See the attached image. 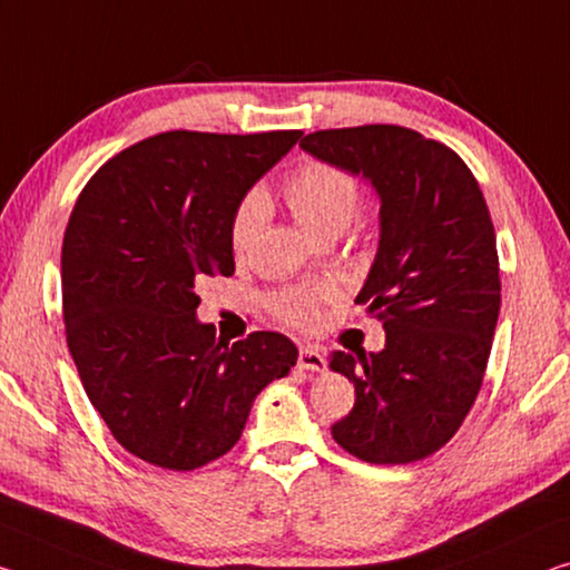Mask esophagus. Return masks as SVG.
Returning a JSON list of instances; mask_svg holds the SVG:
<instances>
[{"label":"esophagus","instance_id":"obj_1","mask_svg":"<svg viewBox=\"0 0 570 570\" xmlns=\"http://www.w3.org/2000/svg\"><path fill=\"white\" fill-rule=\"evenodd\" d=\"M299 365L302 370H317V373H322L324 367H327V357H324V352H320L317 347H302L299 350Z\"/></svg>","mask_w":570,"mask_h":570}]
</instances>
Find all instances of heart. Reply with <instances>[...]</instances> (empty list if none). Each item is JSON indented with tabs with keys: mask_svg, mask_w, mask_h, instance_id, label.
Masks as SVG:
<instances>
[{
	"mask_svg": "<svg viewBox=\"0 0 570 570\" xmlns=\"http://www.w3.org/2000/svg\"><path fill=\"white\" fill-rule=\"evenodd\" d=\"M286 203L292 207L306 230L317 238H334L355 220L360 207V185L347 169L330 161H304L284 183ZM268 215V200L264 189L253 187L240 197L236 210L230 215L228 240L236 256H243L258 233L264 230ZM320 288H282L268 299L276 320L292 327H312L320 312Z\"/></svg>",
	"mask_w": 570,
	"mask_h": 570,
	"instance_id": "b5f03b06",
	"label": "heart"
}]
</instances>
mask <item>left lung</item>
Instances as JSON below:
<instances>
[{"label": "left lung", "mask_w": 570, "mask_h": 570, "mask_svg": "<svg viewBox=\"0 0 570 570\" xmlns=\"http://www.w3.org/2000/svg\"><path fill=\"white\" fill-rule=\"evenodd\" d=\"M299 144L381 195V248L357 304L383 322L385 347L330 357L355 385L332 436L367 464L421 462L462 426L490 360L502 284L484 195L454 149L405 126L324 129Z\"/></svg>", "instance_id": "obj_1"}]
</instances>
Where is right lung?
I'll return each mask as SVG.
<instances>
[{"label":"right lung","mask_w":570,"mask_h":570,"mask_svg":"<svg viewBox=\"0 0 570 570\" xmlns=\"http://www.w3.org/2000/svg\"><path fill=\"white\" fill-rule=\"evenodd\" d=\"M302 131H165L88 179L62 238V320L88 401L144 462L189 472L238 444L294 342L228 345L195 317L203 278L236 271L230 215Z\"/></svg>","instance_id":"right-lung-1"}]
</instances>
